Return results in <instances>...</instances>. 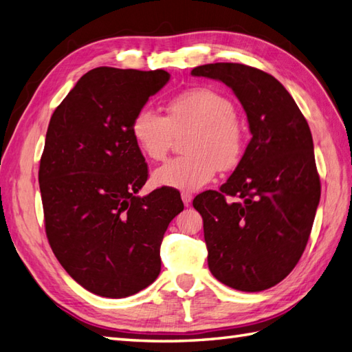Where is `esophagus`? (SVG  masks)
I'll return each mask as SVG.
<instances>
[{"label": "esophagus", "mask_w": 352, "mask_h": 352, "mask_svg": "<svg viewBox=\"0 0 352 352\" xmlns=\"http://www.w3.org/2000/svg\"><path fill=\"white\" fill-rule=\"evenodd\" d=\"M182 199H183V202H184V206L189 207L192 199H193V195L189 193V192H183V193H182Z\"/></svg>", "instance_id": "34e87169"}]
</instances>
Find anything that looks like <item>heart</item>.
Listing matches in <instances>:
<instances>
[{
  "mask_svg": "<svg viewBox=\"0 0 352 352\" xmlns=\"http://www.w3.org/2000/svg\"><path fill=\"white\" fill-rule=\"evenodd\" d=\"M186 139L187 156L175 157L154 170V183L178 190H196L214 178L217 169H231L240 162L244 133L231 100L207 87L190 88L173 97L162 117L148 108L132 121V136L146 159L163 160L174 138Z\"/></svg>",
  "mask_w": 352,
  "mask_h": 352,
  "instance_id": "b5f03b06",
  "label": "heart"
}]
</instances>
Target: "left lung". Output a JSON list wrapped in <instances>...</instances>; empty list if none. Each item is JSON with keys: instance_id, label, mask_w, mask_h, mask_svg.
Instances as JSON below:
<instances>
[{"instance_id": "left-lung-1", "label": "left lung", "mask_w": 352, "mask_h": 352, "mask_svg": "<svg viewBox=\"0 0 352 352\" xmlns=\"http://www.w3.org/2000/svg\"><path fill=\"white\" fill-rule=\"evenodd\" d=\"M192 75L230 87L252 133L220 190L193 199L204 220L208 268L230 288L268 289L297 265L312 231L321 196L312 133L291 94L263 70L214 63Z\"/></svg>"}]
</instances>
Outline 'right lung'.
<instances>
[{
    "instance_id": "1",
    "label": "right lung",
    "mask_w": 352,
    "mask_h": 352,
    "mask_svg": "<svg viewBox=\"0 0 352 352\" xmlns=\"http://www.w3.org/2000/svg\"><path fill=\"white\" fill-rule=\"evenodd\" d=\"M165 70L97 67L52 113L38 183L49 244L80 287L124 298L160 273V244L184 206L169 189L138 192L148 177L132 121L168 84Z\"/></svg>"
}]
</instances>
